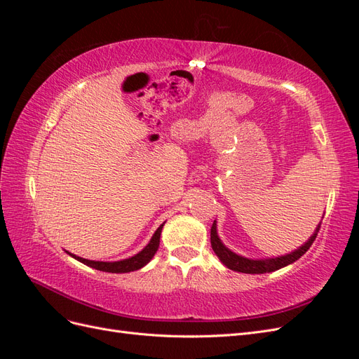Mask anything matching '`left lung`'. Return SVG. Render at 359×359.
Listing matches in <instances>:
<instances>
[{
	"label": "left lung",
	"instance_id": "8db88e82",
	"mask_svg": "<svg viewBox=\"0 0 359 359\" xmlns=\"http://www.w3.org/2000/svg\"><path fill=\"white\" fill-rule=\"evenodd\" d=\"M320 229V224L318 226L316 232H314L310 240L304 244L302 247H299L295 252H292L286 256H280V257H274V259H262V260H253V259H247L243 256H238L233 252H231L229 248H226L220 238L217 236V229H215V222L211 226V247L214 250V253L219 256V259L223 262V265H226L229 269L238 271V273H245V274H264V273H273V271H277L280 268H283L292 262L298 260L307 250L311 247V244L314 243L318 236V232Z\"/></svg>",
	"mask_w": 359,
	"mask_h": 359
}]
</instances>
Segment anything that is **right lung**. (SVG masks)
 <instances>
[{
	"mask_svg": "<svg viewBox=\"0 0 359 359\" xmlns=\"http://www.w3.org/2000/svg\"><path fill=\"white\" fill-rule=\"evenodd\" d=\"M161 227L163 224H160L158 229L156 231V233L151 238V241L148 243V245L142 250V252H139L136 256L133 257H128L124 260H118V262H95V260H88V259H82L79 256H74L72 253H69L72 257L78 259L79 262L88 265L91 268H95L99 271H104V273H132V271L140 269L142 266H145L153 256L156 255L158 244H160V235H161Z\"/></svg>",
	"mask_w": 359,
	"mask_h": 359,
	"instance_id": "right-lung-1",
	"label": "right lung"
}]
</instances>
